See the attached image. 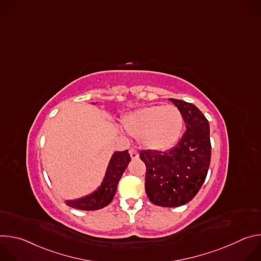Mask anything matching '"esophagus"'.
Segmentation results:
<instances>
[{
	"label": "esophagus",
	"mask_w": 261,
	"mask_h": 261,
	"mask_svg": "<svg viewBox=\"0 0 261 261\" xmlns=\"http://www.w3.org/2000/svg\"><path fill=\"white\" fill-rule=\"evenodd\" d=\"M129 154H130V156H131L132 159H137V158L139 157L138 151L136 150V148H134V147H131V148H130V150H129Z\"/></svg>",
	"instance_id": "obj_1"
}]
</instances>
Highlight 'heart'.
Returning <instances> with one entry per match:
<instances>
[{"mask_svg":"<svg viewBox=\"0 0 261 261\" xmlns=\"http://www.w3.org/2000/svg\"><path fill=\"white\" fill-rule=\"evenodd\" d=\"M128 134L142 138L143 144L154 151H163L178 140L184 120L174 105H150L139 108L123 119Z\"/></svg>","mask_w":261,"mask_h":261,"instance_id":"heart-1","label":"heart"}]
</instances>
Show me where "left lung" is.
I'll return each instance as SVG.
<instances>
[{"label": "left lung", "mask_w": 261, "mask_h": 261, "mask_svg": "<svg viewBox=\"0 0 261 261\" xmlns=\"http://www.w3.org/2000/svg\"><path fill=\"white\" fill-rule=\"evenodd\" d=\"M179 109L186 131L169 151L142 150L145 164V192L156 205L175 207L191 201L198 193L207 174L212 145L210 125L201 111L192 103L172 99Z\"/></svg>", "instance_id": "8db88e82"}]
</instances>
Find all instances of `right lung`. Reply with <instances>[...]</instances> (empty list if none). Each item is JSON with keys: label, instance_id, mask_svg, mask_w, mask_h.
Returning a JSON list of instances; mask_svg holds the SVG:
<instances>
[{"label": "right lung", "instance_id": "right-lung-1", "mask_svg": "<svg viewBox=\"0 0 261 261\" xmlns=\"http://www.w3.org/2000/svg\"><path fill=\"white\" fill-rule=\"evenodd\" d=\"M130 160L131 158L128 151L115 153L109 162L100 189L82 199L67 201V204L83 211H96L108 205L114 199L119 180L121 179Z\"/></svg>", "mask_w": 261, "mask_h": 261}]
</instances>
